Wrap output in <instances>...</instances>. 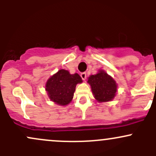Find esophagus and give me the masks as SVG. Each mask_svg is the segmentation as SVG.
Returning <instances> with one entry per match:
<instances>
[{"mask_svg": "<svg viewBox=\"0 0 156 156\" xmlns=\"http://www.w3.org/2000/svg\"><path fill=\"white\" fill-rule=\"evenodd\" d=\"M81 77L82 80H85L86 78H87V73L86 72H82V73H81Z\"/></svg>", "mask_w": 156, "mask_h": 156, "instance_id": "34e87169", "label": "esophagus"}]
</instances>
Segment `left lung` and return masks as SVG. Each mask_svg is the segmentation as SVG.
Here are the masks:
<instances>
[{
    "mask_svg": "<svg viewBox=\"0 0 156 156\" xmlns=\"http://www.w3.org/2000/svg\"><path fill=\"white\" fill-rule=\"evenodd\" d=\"M87 82L90 84L94 97L98 102L110 101L115 96L117 84L104 71L100 70L96 75H90Z\"/></svg>",
    "mask_w": 156,
    "mask_h": 156,
    "instance_id": "1",
    "label": "left lung"
}]
</instances>
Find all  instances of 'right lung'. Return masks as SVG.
I'll list each match as a JSON object with an SVG mask.
<instances>
[{
  "label": "right lung",
  "mask_w": 156,
  "mask_h": 156,
  "mask_svg": "<svg viewBox=\"0 0 156 156\" xmlns=\"http://www.w3.org/2000/svg\"><path fill=\"white\" fill-rule=\"evenodd\" d=\"M82 82L78 74L71 75L68 71L60 69L47 81L46 90L50 100L61 106L72 101L76 84Z\"/></svg>",
  "instance_id": "right-lung-1"
}]
</instances>
